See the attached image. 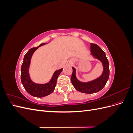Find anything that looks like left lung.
<instances>
[{
  "label": "left lung",
  "instance_id": "left-lung-1",
  "mask_svg": "<svg viewBox=\"0 0 133 133\" xmlns=\"http://www.w3.org/2000/svg\"><path fill=\"white\" fill-rule=\"evenodd\" d=\"M91 54L94 57L102 62L104 70L102 75L99 78L88 83L80 82L76 79L75 69L73 68V73L71 76V81L74 87L78 91L87 94H92L101 90L105 85L109 77V64L105 52L96 44L90 43Z\"/></svg>",
  "mask_w": 133,
  "mask_h": 133
}]
</instances>
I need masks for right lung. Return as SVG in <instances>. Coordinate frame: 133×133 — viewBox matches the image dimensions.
Wrapping results in <instances>:
<instances>
[{
	"instance_id": "add662e5",
	"label": "right lung",
	"mask_w": 133,
	"mask_h": 133,
	"mask_svg": "<svg viewBox=\"0 0 133 133\" xmlns=\"http://www.w3.org/2000/svg\"><path fill=\"white\" fill-rule=\"evenodd\" d=\"M45 44H41L37 47L32 48L29 49L24 55L21 68V81L24 88L30 95L38 98L44 97L53 92L57 84V78L63 70V69H60L55 71L50 81L45 84H36L31 80L28 73V70H29L31 56L39 46L45 45Z\"/></svg>"
}]
</instances>
